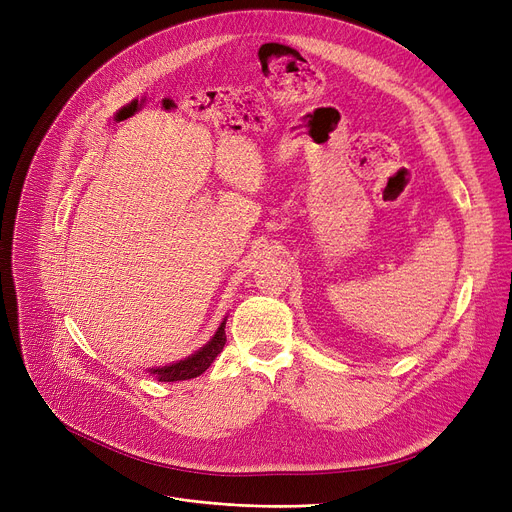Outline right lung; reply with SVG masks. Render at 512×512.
<instances>
[{
  "label": "right lung",
  "instance_id": "add662e5",
  "mask_svg": "<svg viewBox=\"0 0 512 512\" xmlns=\"http://www.w3.org/2000/svg\"><path fill=\"white\" fill-rule=\"evenodd\" d=\"M224 328H226V321L218 328V332H215V336L201 348V351H197L195 355H191V357L184 359V361L166 365V367L151 369V373L155 375L159 382H180V380L197 378V375H201L213 363V359L218 357V353L222 351V348H224V344H226Z\"/></svg>",
  "mask_w": 512,
  "mask_h": 512
}]
</instances>
